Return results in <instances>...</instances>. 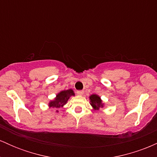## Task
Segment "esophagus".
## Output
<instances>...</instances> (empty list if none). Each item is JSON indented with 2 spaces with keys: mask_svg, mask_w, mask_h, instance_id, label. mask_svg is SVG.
Instances as JSON below:
<instances>
[{
  "mask_svg": "<svg viewBox=\"0 0 157 157\" xmlns=\"http://www.w3.org/2000/svg\"><path fill=\"white\" fill-rule=\"evenodd\" d=\"M84 94V91H77V95H80V96H82V94Z\"/></svg>",
  "mask_w": 157,
  "mask_h": 157,
  "instance_id": "34e87169",
  "label": "esophagus"
}]
</instances>
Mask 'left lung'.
<instances>
[{
  "mask_svg": "<svg viewBox=\"0 0 157 157\" xmlns=\"http://www.w3.org/2000/svg\"><path fill=\"white\" fill-rule=\"evenodd\" d=\"M90 100V104L92 106L94 110H100V108H102L104 106V103L102 102L101 98L99 95L95 94H91L89 97Z\"/></svg>",
  "mask_w": 157,
  "mask_h": 157,
  "instance_id": "8db88e82",
  "label": "left lung"
}]
</instances>
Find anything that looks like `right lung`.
I'll use <instances>...</instances> for the list:
<instances>
[{"mask_svg":"<svg viewBox=\"0 0 157 157\" xmlns=\"http://www.w3.org/2000/svg\"><path fill=\"white\" fill-rule=\"evenodd\" d=\"M75 92L72 89L61 91L60 92H59L56 95V97L53 100L48 102V107L55 108V109L63 107L67 103L70 97L71 96H75ZM56 112H58V111H56Z\"/></svg>","mask_w":157,"mask_h":157,"instance_id":"right-lung-1","label":"right lung"}]
</instances>
